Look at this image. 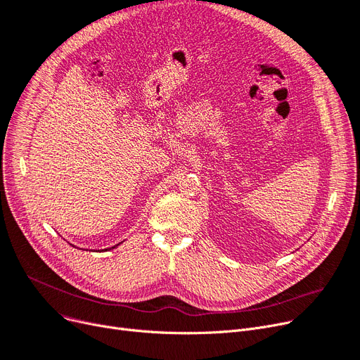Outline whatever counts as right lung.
Here are the masks:
<instances>
[{
    "label": "right lung",
    "instance_id": "right-lung-1",
    "mask_svg": "<svg viewBox=\"0 0 360 360\" xmlns=\"http://www.w3.org/2000/svg\"><path fill=\"white\" fill-rule=\"evenodd\" d=\"M112 248H115V247H112ZM108 250H110V248H108Z\"/></svg>",
    "mask_w": 360,
    "mask_h": 360
}]
</instances>
